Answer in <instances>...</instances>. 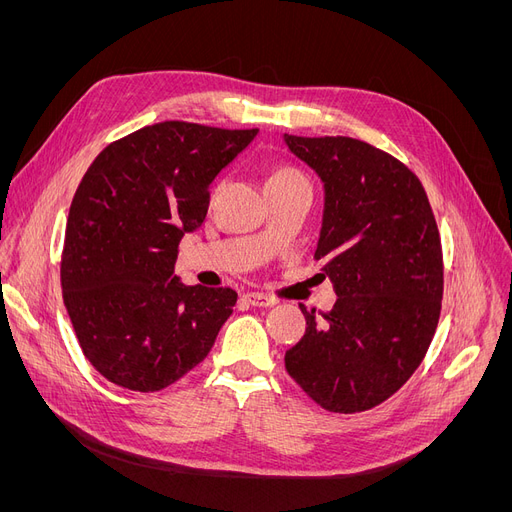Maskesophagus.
<instances>
[{"label": "esophagus", "instance_id": "obj_1", "mask_svg": "<svg viewBox=\"0 0 512 512\" xmlns=\"http://www.w3.org/2000/svg\"><path fill=\"white\" fill-rule=\"evenodd\" d=\"M242 299H245L253 307H274V305H278V299L267 297V294H263V292H245V294H242Z\"/></svg>", "mask_w": 512, "mask_h": 512}]
</instances>
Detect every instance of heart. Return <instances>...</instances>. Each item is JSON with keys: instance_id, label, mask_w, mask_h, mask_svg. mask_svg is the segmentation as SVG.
Instances as JSON below:
<instances>
[{"instance_id": "b5f03b06", "label": "heart", "mask_w": 512, "mask_h": 512, "mask_svg": "<svg viewBox=\"0 0 512 512\" xmlns=\"http://www.w3.org/2000/svg\"><path fill=\"white\" fill-rule=\"evenodd\" d=\"M299 172H294V170H278V172H274L270 178H282V176H297Z\"/></svg>"}]
</instances>
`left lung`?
Here are the masks:
<instances>
[{"instance_id":"obj_1","label":"left lung","mask_w":512,"mask_h":512,"mask_svg":"<svg viewBox=\"0 0 512 512\" xmlns=\"http://www.w3.org/2000/svg\"><path fill=\"white\" fill-rule=\"evenodd\" d=\"M292 155L324 182L315 257L338 301L286 351L290 378L334 413L390 398L436 334L444 267L434 211L419 178L392 155L351 137L284 134Z\"/></svg>"}]
</instances>
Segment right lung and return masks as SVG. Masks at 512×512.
<instances>
[{
    "instance_id": "1",
    "label": "right lung",
    "mask_w": 512,
    "mask_h": 512,
    "mask_svg": "<svg viewBox=\"0 0 512 512\" xmlns=\"http://www.w3.org/2000/svg\"><path fill=\"white\" fill-rule=\"evenodd\" d=\"M257 132L145 126L105 147L78 184L62 255L64 305L105 380L157 392L209 355L238 294L182 284L178 245L205 222L215 176Z\"/></svg>"
}]
</instances>
